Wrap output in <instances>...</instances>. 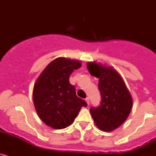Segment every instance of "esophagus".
<instances>
[{"label": "esophagus", "mask_w": 156, "mask_h": 156, "mask_svg": "<svg viewBox=\"0 0 156 156\" xmlns=\"http://www.w3.org/2000/svg\"><path fill=\"white\" fill-rule=\"evenodd\" d=\"M85 101H86L87 104L88 105H89V98H85Z\"/></svg>", "instance_id": "1"}]
</instances>
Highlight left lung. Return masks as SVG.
I'll list each match as a JSON object with an SVG mask.
<instances>
[{
    "mask_svg": "<svg viewBox=\"0 0 156 156\" xmlns=\"http://www.w3.org/2000/svg\"><path fill=\"white\" fill-rule=\"evenodd\" d=\"M90 75L98 78V88L101 101L97 108L90 112L95 125L103 131H112L122 125L129 116L133 99L120 74L113 68L88 62Z\"/></svg>",
    "mask_w": 156,
    "mask_h": 156,
    "instance_id": "1",
    "label": "left lung"
}]
</instances>
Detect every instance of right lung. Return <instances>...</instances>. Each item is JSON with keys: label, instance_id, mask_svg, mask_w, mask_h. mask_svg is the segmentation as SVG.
Listing matches in <instances>:
<instances>
[{"label": "right lung", "instance_id": "add662e5", "mask_svg": "<svg viewBox=\"0 0 156 156\" xmlns=\"http://www.w3.org/2000/svg\"><path fill=\"white\" fill-rule=\"evenodd\" d=\"M81 67L79 60L58 58L47 66L37 78L33 90V101L40 119L54 129H64L73 122L84 100L76 94L69 76Z\"/></svg>", "mask_w": 156, "mask_h": 156}]
</instances>
